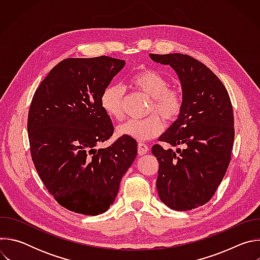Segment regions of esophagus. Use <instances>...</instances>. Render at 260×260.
I'll use <instances>...</instances> for the list:
<instances>
[{"label":"esophagus","mask_w":260,"mask_h":260,"mask_svg":"<svg viewBox=\"0 0 260 260\" xmlns=\"http://www.w3.org/2000/svg\"><path fill=\"white\" fill-rule=\"evenodd\" d=\"M148 151H149V148L144 143H139L138 144V153L139 155H144L146 154Z\"/></svg>","instance_id":"obj_1"}]
</instances>
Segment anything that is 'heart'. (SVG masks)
<instances>
[{"label":"heart","instance_id":"heart-1","mask_svg":"<svg viewBox=\"0 0 260 260\" xmlns=\"http://www.w3.org/2000/svg\"><path fill=\"white\" fill-rule=\"evenodd\" d=\"M129 84L136 90L149 96L151 103L148 113H156L165 121L176 120L183 109V95L177 88L169 87L168 79L152 69L136 72L129 79ZM125 88L117 83L109 84L101 95V105L106 114L116 120L123 117V103ZM164 129V123L157 115H150L144 119H129L118 126V135L148 141L157 137Z\"/></svg>","mask_w":260,"mask_h":260}]
</instances>
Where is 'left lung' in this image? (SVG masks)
<instances>
[{"label": "left lung", "instance_id": "obj_1", "mask_svg": "<svg viewBox=\"0 0 260 260\" xmlns=\"http://www.w3.org/2000/svg\"><path fill=\"white\" fill-rule=\"evenodd\" d=\"M175 70L182 87L183 109L159 137L174 152L156 144L152 154L159 164V199L176 211H189L208 203L223 179L235 140L234 111L229 92L203 62L181 53L149 54Z\"/></svg>", "mask_w": 260, "mask_h": 260}]
</instances>
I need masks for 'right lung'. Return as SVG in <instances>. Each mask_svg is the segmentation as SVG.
<instances>
[{"instance_id": "add662e5", "label": "right lung", "mask_w": 260, "mask_h": 260, "mask_svg": "<svg viewBox=\"0 0 260 260\" xmlns=\"http://www.w3.org/2000/svg\"><path fill=\"white\" fill-rule=\"evenodd\" d=\"M124 64L105 55L66 58L32 96L27 118L32 162L50 194L72 212H106L137 156L136 140L124 136L95 148L113 135L101 95Z\"/></svg>"}]
</instances>
